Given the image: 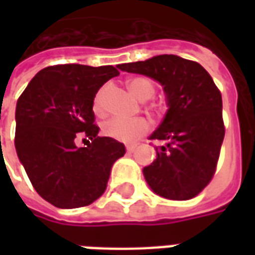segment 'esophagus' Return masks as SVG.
<instances>
[{"mask_svg": "<svg viewBox=\"0 0 255 255\" xmlns=\"http://www.w3.org/2000/svg\"><path fill=\"white\" fill-rule=\"evenodd\" d=\"M135 149H136V146H135V144H128L127 146L128 153H133V151H135Z\"/></svg>", "mask_w": 255, "mask_h": 255, "instance_id": "1", "label": "esophagus"}]
</instances>
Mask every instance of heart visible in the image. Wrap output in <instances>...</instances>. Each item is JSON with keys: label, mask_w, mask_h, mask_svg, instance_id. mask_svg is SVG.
<instances>
[{"label": "heart", "mask_w": 255, "mask_h": 255, "mask_svg": "<svg viewBox=\"0 0 255 255\" xmlns=\"http://www.w3.org/2000/svg\"><path fill=\"white\" fill-rule=\"evenodd\" d=\"M128 89L138 100H150L155 93L153 83L143 78H133L128 80ZM106 93V86L98 90L94 98V112L102 113L104 111V97ZM150 123L143 119H124V117H112L102 124V132L109 138L117 139L122 142H132L139 136L149 132Z\"/></svg>", "instance_id": "obj_1"}]
</instances>
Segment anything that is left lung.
Segmentation results:
<instances>
[{
    "instance_id": "obj_1",
    "label": "left lung",
    "mask_w": 255,
    "mask_h": 255,
    "mask_svg": "<svg viewBox=\"0 0 255 255\" xmlns=\"http://www.w3.org/2000/svg\"><path fill=\"white\" fill-rule=\"evenodd\" d=\"M117 67L154 79L165 91L168 112L150 135L165 144L143 168L147 184L173 201L197 197L213 179L225 133L221 93L212 76L201 64L173 54Z\"/></svg>"
}]
</instances>
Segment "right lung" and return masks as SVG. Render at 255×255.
<instances>
[{
	"label": "right lung",
	"instance_id": "1",
	"mask_svg": "<svg viewBox=\"0 0 255 255\" xmlns=\"http://www.w3.org/2000/svg\"><path fill=\"white\" fill-rule=\"evenodd\" d=\"M119 73L113 65H53L36 73L17 100L16 153L35 191L56 208L97 201L115 161L126 154L119 140L98 136L93 112L97 91ZM79 137L86 148L76 144Z\"/></svg>",
	"mask_w": 255,
	"mask_h": 255
}]
</instances>
